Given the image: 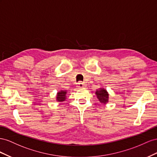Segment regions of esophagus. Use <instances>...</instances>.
Segmentation results:
<instances>
[{
	"instance_id": "1",
	"label": "esophagus",
	"mask_w": 157,
	"mask_h": 157,
	"mask_svg": "<svg viewBox=\"0 0 157 157\" xmlns=\"http://www.w3.org/2000/svg\"><path fill=\"white\" fill-rule=\"evenodd\" d=\"M78 87H85V84L82 82H79L78 83Z\"/></svg>"
}]
</instances>
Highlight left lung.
<instances>
[{
  "mask_svg": "<svg viewBox=\"0 0 157 157\" xmlns=\"http://www.w3.org/2000/svg\"><path fill=\"white\" fill-rule=\"evenodd\" d=\"M97 98L101 103L106 104L109 101V94L105 89H101L100 90H97L95 93Z\"/></svg>",
  "mask_w": 157,
  "mask_h": 157,
  "instance_id": "1",
  "label": "left lung"
}]
</instances>
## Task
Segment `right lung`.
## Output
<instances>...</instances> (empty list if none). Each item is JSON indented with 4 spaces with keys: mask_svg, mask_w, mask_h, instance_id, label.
<instances>
[{
    "mask_svg": "<svg viewBox=\"0 0 157 157\" xmlns=\"http://www.w3.org/2000/svg\"><path fill=\"white\" fill-rule=\"evenodd\" d=\"M66 91H60V92L58 93L56 100L59 102L64 101L66 99Z\"/></svg>",
    "mask_w": 157,
    "mask_h": 157,
    "instance_id": "add662e5",
    "label": "right lung"
}]
</instances>
